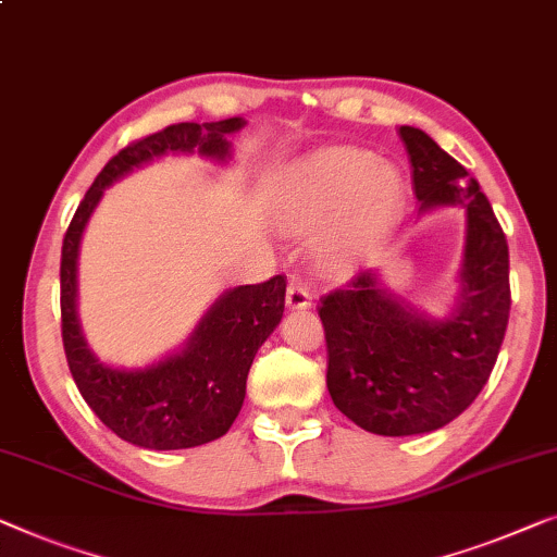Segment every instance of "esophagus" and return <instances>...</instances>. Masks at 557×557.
Here are the masks:
<instances>
[{
	"label": "esophagus",
	"mask_w": 557,
	"mask_h": 557,
	"mask_svg": "<svg viewBox=\"0 0 557 557\" xmlns=\"http://www.w3.org/2000/svg\"><path fill=\"white\" fill-rule=\"evenodd\" d=\"M286 306L288 309H309L311 306V294L306 292L304 286L292 284L286 288Z\"/></svg>",
	"instance_id": "34e87169"
}]
</instances>
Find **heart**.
<instances>
[{"instance_id": "obj_1", "label": "heart", "mask_w": 557, "mask_h": 557, "mask_svg": "<svg viewBox=\"0 0 557 557\" xmlns=\"http://www.w3.org/2000/svg\"><path fill=\"white\" fill-rule=\"evenodd\" d=\"M405 198L397 168L379 163L361 148H326L296 173L281 211L294 233H311L334 219L317 244L319 265L329 273L349 271Z\"/></svg>"}]
</instances>
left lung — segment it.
<instances>
[{"instance_id":"8db88e82","label":"left lung","mask_w":557,"mask_h":557,"mask_svg":"<svg viewBox=\"0 0 557 557\" xmlns=\"http://www.w3.org/2000/svg\"><path fill=\"white\" fill-rule=\"evenodd\" d=\"M419 213L467 211L457 309L432 319L384 292L372 269L321 298L326 386L342 414L384 437L434 432L487 384L510 319V253L480 183L419 127L401 125Z\"/></svg>"}]
</instances>
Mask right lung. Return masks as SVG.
Instances as JSON below:
<instances>
[{"mask_svg": "<svg viewBox=\"0 0 557 557\" xmlns=\"http://www.w3.org/2000/svg\"><path fill=\"white\" fill-rule=\"evenodd\" d=\"M246 120L178 123L135 140L102 168L79 200L62 240L60 311L62 344L72 379L100 422L120 440L145 449H188L223 437L244 407L248 369L256 351L284 317L286 278L225 292L200 319L185 349L145 369L102 364L87 346L77 321V248L102 190L133 168L165 152L231 158L228 135Z\"/></svg>", "mask_w": 557, "mask_h": 557, "instance_id": "1", "label": "right lung"}]
</instances>
